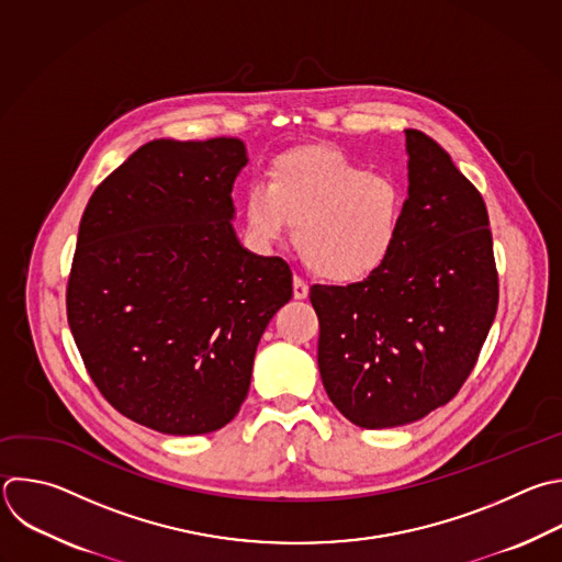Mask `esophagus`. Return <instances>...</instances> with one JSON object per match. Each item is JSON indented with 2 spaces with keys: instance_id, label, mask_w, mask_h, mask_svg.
<instances>
[{
  "instance_id": "obj_1",
  "label": "esophagus",
  "mask_w": 562,
  "mask_h": 562,
  "mask_svg": "<svg viewBox=\"0 0 562 562\" xmlns=\"http://www.w3.org/2000/svg\"><path fill=\"white\" fill-rule=\"evenodd\" d=\"M293 297L295 300H304V297H308V284L302 280V278H293Z\"/></svg>"
}]
</instances>
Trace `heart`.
Listing matches in <instances>:
<instances>
[{"label": "heart", "mask_w": 562, "mask_h": 562, "mask_svg": "<svg viewBox=\"0 0 562 562\" xmlns=\"http://www.w3.org/2000/svg\"><path fill=\"white\" fill-rule=\"evenodd\" d=\"M245 223L258 243L293 225L300 260L317 278L348 284L375 273L393 254L404 223L402 184L322 145L276 156L267 184L251 182Z\"/></svg>", "instance_id": "1"}]
</instances>
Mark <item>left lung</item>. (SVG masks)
<instances>
[{"label": "left lung", "instance_id": "1", "mask_svg": "<svg viewBox=\"0 0 562 562\" xmlns=\"http://www.w3.org/2000/svg\"><path fill=\"white\" fill-rule=\"evenodd\" d=\"M406 140L411 187L391 258L363 282L308 293L326 395L370 430L413 424L454 400L498 306L483 196L430 136L406 130Z\"/></svg>", "mask_w": 562, "mask_h": 562}]
</instances>
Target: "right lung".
I'll list each match as a JSON object with an SVG mask.
<instances>
[{
  "mask_svg": "<svg viewBox=\"0 0 562 562\" xmlns=\"http://www.w3.org/2000/svg\"><path fill=\"white\" fill-rule=\"evenodd\" d=\"M238 138L140 145L88 201L66 313L90 380L123 417L207 435L240 411L258 341L291 295L282 258L240 247Z\"/></svg>",
  "mask_w": 562,
  "mask_h": 562,
  "instance_id": "obj_1",
  "label": "right lung"
}]
</instances>
